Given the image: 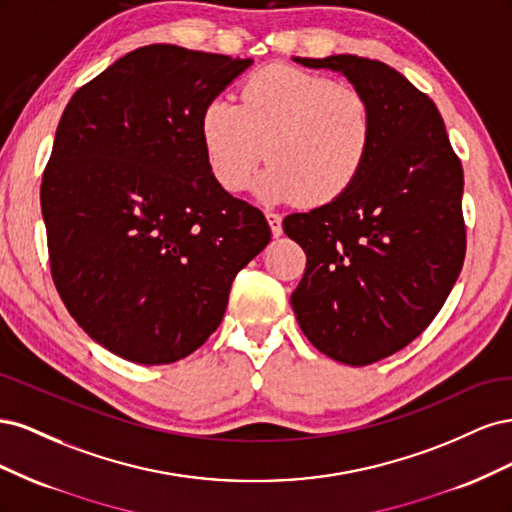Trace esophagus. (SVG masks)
I'll list each match as a JSON object with an SVG mask.
<instances>
[{"label": "esophagus", "mask_w": 512, "mask_h": 512, "mask_svg": "<svg viewBox=\"0 0 512 512\" xmlns=\"http://www.w3.org/2000/svg\"><path fill=\"white\" fill-rule=\"evenodd\" d=\"M267 222L271 226L273 237H280L282 235V215L280 213H273V211H267Z\"/></svg>", "instance_id": "esophagus-1"}]
</instances>
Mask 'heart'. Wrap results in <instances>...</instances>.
<instances>
[{"label":"heart","instance_id":"obj_1","mask_svg":"<svg viewBox=\"0 0 512 512\" xmlns=\"http://www.w3.org/2000/svg\"><path fill=\"white\" fill-rule=\"evenodd\" d=\"M198 134L222 188L245 190L265 151L262 196H301L307 205H322L342 196L363 173L376 121L361 91L322 74L271 66L241 83L239 104L224 96L207 102Z\"/></svg>","mask_w":512,"mask_h":512}]
</instances>
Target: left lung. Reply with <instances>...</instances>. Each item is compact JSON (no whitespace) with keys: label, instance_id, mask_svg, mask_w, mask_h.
Listing matches in <instances>:
<instances>
[{"label":"left lung","instance_id":"left-lung-1","mask_svg":"<svg viewBox=\"0 0 512 512\" xmlns=\"http://www.w3.org/2000/svg\"><path fill=\"white\" fill-rule=\"evenodd\" d=\"M342 72L374 108L369 160L331 203L292 213L307 256L290 303L309 342L363 367L406 348L436 318L466 258L463 168L433 100L378 59L294 57Z\"/></svg>","mask_w":512,"mask_h":512}]
</instances>
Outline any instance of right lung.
<instances>
[{
    "mask_svg": "<svg viewBox=\"0 0 512 512\" xmlns=\"http://www.w3.org/2000/svg\"><path fill=\"white\" fill-rule=\"evenodd\" d=\"M252 59L149 44L70 98L40 185L55 288L100 346L166 365L203 346L232 280L271 241L262 211L228 194L200 113Z\"/></svg>",
    "mask_w": 512,
    "mask_h": 512,
    "instance_id": "obj_1",
    "label": "right lung"
}]
</instances>
